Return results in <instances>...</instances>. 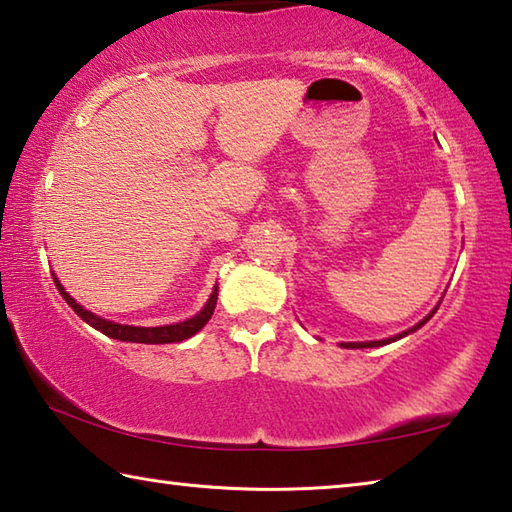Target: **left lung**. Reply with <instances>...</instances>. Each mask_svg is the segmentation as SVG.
<instances>
[{
    "label": "left lung",
    "mask_w": 512,
    "mask_h": 512,
    "mask_svg": "<svg viewBox=\"0 0 512 512\" xmlns=\"http://www.w3.org/2000/svg\"><path fill=\"white\" fill-rule=\"evenodd\" d=\"M436 314V309L431 311V314L424 318V320H420L418 325L415 327H411V329H406V332H402V334H397V336H393V339H384V341H370V343H343V348H379V345H386V343H393V341H397V339H402V336H406V334H411V332H415V329H420L424 323H427V320Z\"/></svg>",
    "instance_id": "8db88e82"
}]
</instances>
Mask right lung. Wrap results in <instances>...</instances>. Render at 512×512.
Returning a JSON list of instances; mask_svg holds the SVG:
<instances>
[{
    "mask_svg": "<svg viewBox=\"0 0 512 512\" xmlns=\"http://www.w3.org/2000/svg\"><path fill=\"white\" fill-rule=\"evenodd\" d=\"M56 282V289L60 291V296L67 302L69 307H72L76 314H79L85 323L92 325L94 329H99L101 334L110 336V339H117V341H128V343H151V345H162V343H178V341H185L189 336H194L198 329H201L207 320L212 318L214 314V307H216V298H219V287H214L210 300H207V305L203 307L201 314H196L194 318L183 320V323H176V325H164V327H133V325H119V323H112V320L106 318H99L90 314L88 309H83L79 302H76L69 293L60 287V282L54 277Z\"/></svg>",
    "mask_w": 512,
    "mask_h": 512,
    "instance_id": "add662e5",
    "label": "right lung"
}]
</instances>
